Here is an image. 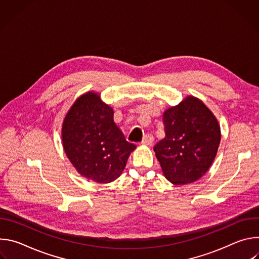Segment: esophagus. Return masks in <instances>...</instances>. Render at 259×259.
<instances>
[{
	"mask_svg": "<svg viewBox=\"0 0 259 259\" xmlns=\"http://www.w3.org/2000/svg\"><path fill=\"white\" fill-rule=\"evenodd\" d=\"M153 142H154V137H153V135H152V134H146V135L143 137L142 141H141V143H143V144H147V145L152 144Z\"/></svg>",
	"mask_w": 259,
	"mask_h": 259,
	"instance_id": "obj_1",
	"label": "esophagus"
}]
</instances>
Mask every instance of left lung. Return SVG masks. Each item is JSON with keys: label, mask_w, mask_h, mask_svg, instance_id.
<instances>
[{"label": "left lung", "mask_w": 259, "mask_h": 259, "mask_svg": "<svg viewBox=\"0 0 259 259\" xmlns=\"http://www.w3.org/2000/svg\"><path fill=\"white\" fill-rule=\"evenodd\" d=\"M165 138L154 147L165 177L175 186L200 179L212 165L220 142V127L211 110L188 96L163 115Z\"/></svg>", "instance_id": "left-lung-1"}]
</instances>
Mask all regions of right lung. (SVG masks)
Instances as JSON below:
<instances>
[{"label": "right lung", "mask_w": 259, "mask_h": 259, "mask_svg": "<svg viewBox=\"0 0 259 259\" xmlns=\"http://www.w3.org/2000/svg\"><path fill=\"white\" fill-rule=\"evenodd\" d=\"M62 143L70 163L98 183L117 179L136 145L114 122V110L99 95L87 92L71 105L62 124Z\"/></svg>", "instance_id": "obj_1"}]
</instances>
